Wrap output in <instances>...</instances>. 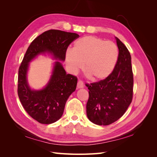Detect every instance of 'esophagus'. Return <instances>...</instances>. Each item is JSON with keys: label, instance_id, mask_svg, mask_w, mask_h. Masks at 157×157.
<instances>
[{"label": "esophagus", "instance_id": "obj_1", "mask_svg": "<svg viewBox=\"0 0 157 157\" xmlns=\"http://www.w3.org/2000/svg\"><path fill=\"white\" fill-rule=\"evenodd\" d=\"M83 87H84V84H83L82 81H81V80H79L78 83H77V88H83Z\"/></svg>", "mask_w": 157, "mask_h": 157}]
</instances>
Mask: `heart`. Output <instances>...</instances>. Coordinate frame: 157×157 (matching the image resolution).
Returning a JSON list of instances; mask_svg holds the SVG:
<instances>
[{"label": "heart", "mask_w": 157, "mask_h": 157, "mask_svg": "<svg viewBox=\"0 0 157 157\" xmlns=\"http://www.w3.org/2000/svg\"><path fill=\"white\" fill-rule=\"evenodd\" d=\"M115 42L100 38L86 36L75 42L73 50H67L66 61L71 72L77 73L84 67L93 80L106 78L115 69L118 58Z\"/></svg>", "instance_id": "heart-1"}]
</instances>
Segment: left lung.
<instances>
[{
  "mask_svg": "<svg viewBox=\"0 0 157 157\" xmlns=\"http://www.w3.org/2000/svg\"><path fill=\"white\" fill-rule=\"evenodd\" d=\"M118 58L112 73L100 81L87 84L88 119L98 125L115 122L124 115L133 98L134 77L131 56L126 46L116 37Z\"/></svg>",
  "mask_w": 157,
  "mask_h": 157,
  "instance_id": "1",
  "label": "left lung"
}]
</instances>
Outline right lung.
<instances>
[{"label":"right lung","mask_w":157,"mask_h":157,"mask_svg":"<svg viewBox=\"0 0 157 157\" xmlns=\"http://www.w3.org/2000/svg\"><path fill=\"white\" fill-rule=\"evenodd\" d=\"M77 33L50 29L38 36L28 47L18 71L17 94L28 115L41 124H48L62 116L66 101L77 87V78L67 74L59 61H56L48 83L40 90H33L27 80L29 63L36 56L48 52L65 61L69 45L78 39Z\"/></svg>","instance_id":"obj_1"}]
</instances>
